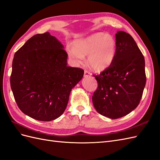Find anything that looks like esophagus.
<instances>
[{
  "label": "esophagus",
  "instance_id": "esophagus-1",
  "mask_svg": "<svg viewBox=\"0 0 160 160\" xmlns=\"http://www.w3.org/2000/svg\"><path fill=\"white\" fill-rule=\"evenodd\" d=\"M92 75V73H91L90 72H89L88 71H85L84 72V77H89Z\"/></svg>",
  "mask_w": 160,
  "mask_h": 160
}]
</instances>
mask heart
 <instances>
[{
    "instance_id": "b5f03b06",
    "label": "heart",
    "mask_w": 160,
    "mask_h": 160,
    "mask_svg": "<svg viewBox=\"0 0 160 160\" xmlns=\"http://www.w3.org/2000/svg\"><path fill=\"white\" fill-rule=\"evenodd\" d=\"M117 50V42L109 33L97 32L75 41L74 46L66 48L68 57L75 64L84 62L88 55L90 67L96 71H104L113 63Z\"/></svg>"
}]
</instances>
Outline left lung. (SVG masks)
I'll use <instances>...</instances> for the list:
<instances>
[{
    "label": "left lung",
    "mask_w": 160,
    "mask_h": 160,
    "mask_svg": "<svg viewBox=\"0 0 160 160\" xmlns=\"http://www.w3.org/2000/svg\"><path fill=\"white\" fill-rule=\"evenodd\" d=\"M117 50L114 62L99 75L92 102L99 114L111 119L121 118L139 105L146 83L145 58L132 37L116 33Z\"/></svg>",
    "instance_id": "obj_1"
}]
</instances>
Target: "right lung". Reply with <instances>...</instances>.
<instances>
[{"label": "right lung", "instance_id": "obj_1", "mask_svg": "<svg viewBox=\"0 0 160 160\" xmlns=\"http://www.w3.org/2000/svg\"><path fill=\"white\" fill-rule=\"evenodd\" d=\"M67 57L61 42L49 32L32 36L16 52L11 88L25 114L51 121L63 114L72 89L84 74L67 66Z\"/></svg>", "mask_w": 160, "mask_h": 160}]
</instances>
